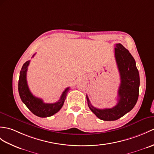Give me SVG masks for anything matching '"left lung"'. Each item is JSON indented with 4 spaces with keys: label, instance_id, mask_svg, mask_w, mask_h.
<instances>
[{
    "label": "left lung",
    "instance_id": "obj_1",
    "mask_svg": "<svg viewBox=\"0 0 154 154\" xmlns=\"http://www.w3.org/2000/svg\"><path fill=\"white\" fill-rule=\"evenodd\" d=\"M115 57L121 79L117 105L112 108H96L92 106L87 95L89 108L103 121H115L123 117L134 108L138 98L140 77L134 58L120 43L116 45Z\"/></svg>",
    "mask_w": 154,
    "mask_h": 154
}]
</instances>
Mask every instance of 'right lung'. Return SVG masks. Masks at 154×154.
I'll use <instances>...</instances> for the list:
<instances>
[{"instance_id":"obj_1","label":"right lung","mask_w":154,"mask_h":154,"mask_svg":"<svg viewBox=\"0 0 154 154\" xmlns=\"http://www.w3.org/2000/svg\"><path fill=\"white\" fill-rule=\"evenodd\" d=\"M35 55V54L32 58ZM29 63L30 60H29L23 64L20 73L18 91L21 101L34 115L38 117H47L54 115L63 106L69 88L67 87L65 89L58 102L52 103H45L42 99L33 95L29 88L27 82V71Z\"/></svg>"}]
</instances>
